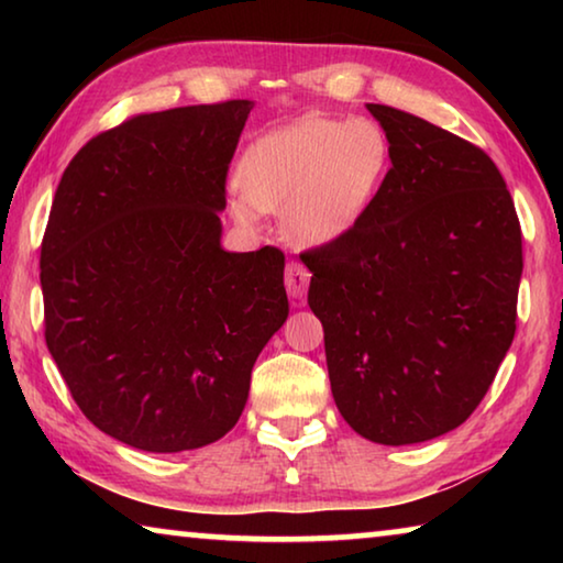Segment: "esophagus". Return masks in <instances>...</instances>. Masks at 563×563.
<instances>
[{
    "label": "esophagus",
    "instance_id": "34e87169",
    "mask_svg": "<svg viewBox=\"0 0 563 563\" xmlns=\"http://www.w3.org/2000/svg\"><path fill=\"white\" fill-rule=\"evenodd\" d=\"M308 283H310V271L305 268L302 263L290 261L285 265V288H288V292L295 300H302L305 290H308Z\"/></svg>",
    "mask_w": 563,
    "mask_h": 563
}]
</instances>
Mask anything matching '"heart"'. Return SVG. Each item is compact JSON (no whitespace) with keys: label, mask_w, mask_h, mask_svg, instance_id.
<instances>
[{"label":"heart","mask_w":563,"mask_h":563,"mask_svg":"<svg viewBox=\"0 0 563 563\" xmlns=\"http://www.w3.org/2000/svg\"><path fill=\"white\" fill-rule=\"evenodd\" d=\"M389 168L393 141L375 119L305 113L245 148L228 213L243 228L283 213L292 243L330 245L365 218Z\"/></svg>","instance_id":"obj_1"}]
</instances>
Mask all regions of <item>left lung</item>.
<instances>
[{
	"label": "left lung",
	"instance_id": "left-lung-1",
	"mask_svg": "<svg viewBox=\"0 0 563 563\" xmlns=\"http://www.w3.org/2000/svg\"><path fill=\"white\" fill-rule=\"evenodd\" d=\"M367 111L393 168L365 218L302 263L340 415L402 446L456 430L494 383L517 330L521 228L482 148L415 113Z\"/></svg>",
	"mask_w": 563,
	"mask_h": 563
}]
</instances>
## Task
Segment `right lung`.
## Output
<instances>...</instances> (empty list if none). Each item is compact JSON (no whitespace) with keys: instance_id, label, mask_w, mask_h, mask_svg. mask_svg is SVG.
<instances>
[{"instance_id":"right-lung-1","label":"right lung","mask_w":563,"mask_h":563,"mask_svg":"<svg viewBox=\"0 0 563 563\" xmlns=\"http://www.w3.org/2000/svg\"><path fill=\"white\" fill-rule=\"evenodd\" d=\"M253 101L144 113L66 166L42 243L46 347L113 440L170 454L243 415L288 320L285 255L221 245L225 174Z\"/></svg>"}]
</instances>
